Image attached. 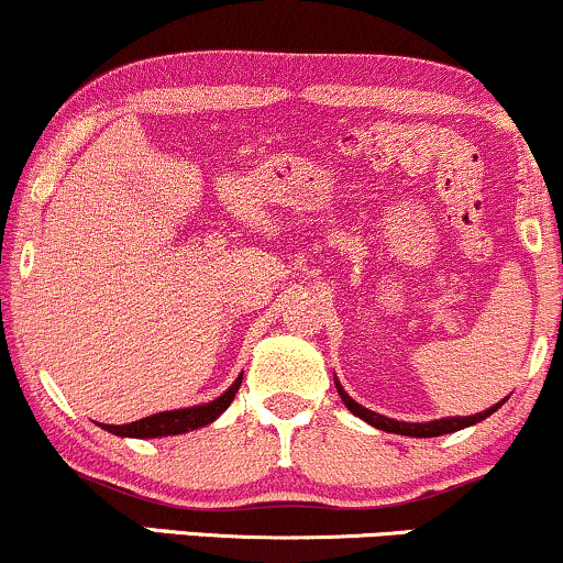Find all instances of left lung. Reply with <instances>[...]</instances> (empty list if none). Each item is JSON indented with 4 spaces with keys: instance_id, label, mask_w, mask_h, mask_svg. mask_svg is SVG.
Instances as JSON below:
<instances>
[{
    "instance_id": "1",
    "label": "left lung",
    "mask_w": 563,
    "mask_h": 563,
    "mask_svg": "<svg viewBox=\"0 0 563 563\" xmlns=\"http://www.w3.org/2000/svg\"><path fill=\"white\" fill-rule=\"evenodd\" d=\"M335 389H339L341 399H344V405L354 412V416L363 418V421H367L371 426H376V429H380V431H391V434H405V437H442V434H452V431H461V429H466V426H474V423L484 421V418L493 416L497 407L506 402V399H503L500 405L489 407V410H484V412H476V416H466V418H439V421H431V423H402V421H394V418L378 416V412L367 410V407L354 402V399L349 397V394L344 391V386H341L339 380H335Z\"/></svg>"
}]
</instances>
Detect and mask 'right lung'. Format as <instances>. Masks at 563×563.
<instances>
[{"label":"right lung","instance_id":"obj_1","mask_svg":"<svg viewBox=\"0 0 563 563\" xmlns=\"http://www.w3.org/2000/svg\"><path fill=\"white\" fill-rule=\"evenodd\" d=\"M243 376H238L235 384L230 386L222 397H217L214 402H206L198 407H185V410H166L156 412V416L140 418L134 423L124 426H108L102 423V429L111 431L115 437H134V439H153V437H172V434H185V431L200 429V426L217 421L224 410H228L232 399H235V391L241 389Z\"/></svg>","mask_w":563,"mask_h":563}]
</instances>
